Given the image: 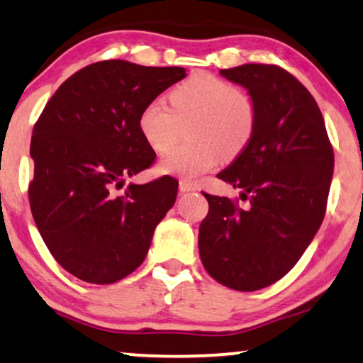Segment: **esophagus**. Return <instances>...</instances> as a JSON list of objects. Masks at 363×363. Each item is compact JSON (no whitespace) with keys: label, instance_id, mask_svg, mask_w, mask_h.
Here are the masks:
<instances>
[{"label":"esophagus","instance_id":"34e87169","mask_svg":"<svg viewBox=\"0 0 363 363\" xmlns=\"http://www.w3.org/2000/svg\"><path fill=\"white\" fill-rule=\"evenodd\" d=\"M180 191L182 193H186V191H195L196 190V183H193L190 180H180Z\"/></svg>","mask_w":363,"mask_h":363}]
</instances>
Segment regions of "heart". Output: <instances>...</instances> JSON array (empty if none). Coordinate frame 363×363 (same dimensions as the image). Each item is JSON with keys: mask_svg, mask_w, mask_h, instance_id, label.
<instances>
[{"mask_svg": "<svg viewBox=\"0 0 363 363\" xmlns=\"http://www.w3.org/2000/svg\"><path fill=\"white\" fill-rule=\"evenodd\" d=\"M186 127L191 142L173 147L160 170L195 178L210 172L223 158H235L250 145L256 132V104L236 86L210 72H196L170 92V104L157 97L143 107L140 132L155 152L170 148Z\"/></svg>", "mask_w": 363, "mask_h": 363, "instance_id": "1", "label": "heart"}]
</instances>
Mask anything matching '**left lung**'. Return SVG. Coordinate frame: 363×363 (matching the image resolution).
<instances>
[{
  "mask_svg": "<svg viewBox=\"0 0 363 363\" xmlns=\"http://www.w3.org/2000/svg\"><path fill=\"white\" fill-rule=\"evenodd\" d=\"M220 74L256 104L252 140L218 178L242 188L238 200L203 193L210 205L198 247L213 279L251 292L289 272L324 220L334 148L311 92L274 64H242Z\"/></svg>",
  "mask_w": 363,
  "mask_h": 363,
  "instance_id": "1",
  "label": "left lung"
}]
</instances>
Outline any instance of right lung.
Listing matches in <instances>:
<instances>
[{
    "label": "right lung",
    "instance_id": "add662e5",
    "mask_svg": "<svg viewBox=\"0 0 363 363\" xmlns=\"http://www.w3.org/2000/svg\"><path fill=\"white\" fill-rule=\"evenodd\" d=\"M183 77V67L94 62L61 84L34 123L33 218L54 259L81 281L112 284L135 271L175 203L178 182L167 175L117 190L155 162L143 107Z\"/></svg>",
    "mask_w": 363,
    "mask_h": 363
}]
</instances>
